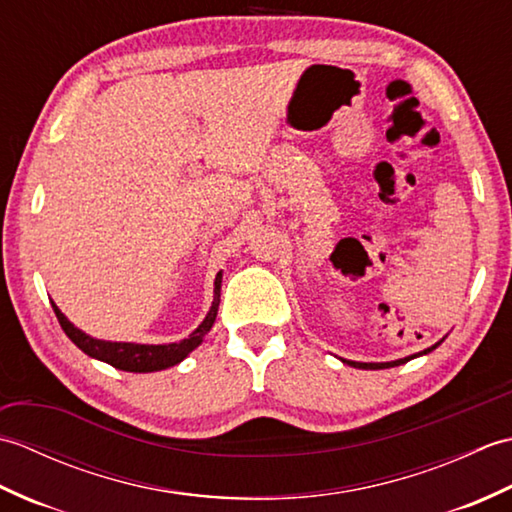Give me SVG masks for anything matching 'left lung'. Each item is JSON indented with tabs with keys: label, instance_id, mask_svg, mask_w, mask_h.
<instances>
[{
	"label": "left lung",
	"instance_id": "1",
	"mask_svg": "<svg viewBox=\"0 0 512 512\" xmlns=\"http://www.w3.org/2000/svg\"><path fill=\"white\" fill-rule=\"evenodd\" d=\"M440 343H436V345H431V347H427V350L424 352H420V354H411V356H405V358H398V361H389V363H356V361H343V363H347V365H352V367H358V369H387V367H396V365H402V363H407V361H411V358H416V356H422V354H429L431 350H436Z\"/></svg>",
	"mask_w": 512,
	"mask_h": 512
}]
</instances>
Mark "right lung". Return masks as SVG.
Here are the masks:
<instances>
[{"mask_svg": "<svg viewBox=\"0 0 512 512\" xmlns=\"http://www.w3.org/2000/svg\"><path fill=\"white\" fill-rule=\"evenodd\" d=\"M220 290H222V273L215 277V288H213V303L211 310L206 314L204 321L195 328L187 339L178 343H167V345H143V343H116V341H101L94 339V336L81 332L74 328V323L68 321V317L57 308V303L52 301V310L57 314L63 332L68 334V339L92 358H99V361L112 365L116 369H123V372H160V369H167L184 361L195 347H198L204 339V334L213 328L217 308H220Z\"/></svg>", "mask_w": 512, "mask_h": 512, "instance_id": "right-lung-1", "label": "right lung"}]
</instances>
